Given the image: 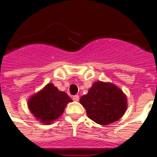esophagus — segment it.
Returning a JSON list of instances; mask_svg holds the SVG:
<instances>
[{
  "label": "esophagus",
  "instance_id": "obj_1",
  "mask_svg": "<svg viewBox=\"0 0 157 157\" xmlns=\"http://www.w3.org/2000/svg\"><path fill=\"white\" fill-rule=\"evenodd\" d=\"M72 98H73V100L75 101H78L79 100V96H78V95H75V96H73Z\"/></svg>",
  "mask_w": 157,
  "mask_h": 157
}]
</instances>
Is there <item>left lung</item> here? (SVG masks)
Segmentation results:
<instances>
[{
    "mask_svg": "<svg viewBox=\"0 0 157 157\" xmlns=\"http://www.w3.org/2000/svg\"><path fill=\"white\" fill-rule=\"evenodd\" d=\"M80 103L88 117L94 122L107 125L122 117L127 109V97L119 87L111 82H94Z\"/></svg>",
    "mask_w": 157,
    "mask_h": 157,
    "instance_id": "left-lung-1",
    "label": "left lung"
}]
</instances>
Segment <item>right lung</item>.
Segmentation results:
<instances>
[{
  "label": "right lung",
  "mask_w": 157,
  "mask_h": 157,
  "mask_svg": "<svg viewBox=\"0 0 157 157\" xmlns=\"http://www.w3.org/2000/svg\"><path fill=\"white\" fill-rule=\"evenodd\" d=\"M71 101L65 92L59 90L52 83H48L29 98L28 106L36 120L50 124L63 114L65 107Z\"/></svg>",
  "instance_id": "1"
}]
</instances>
